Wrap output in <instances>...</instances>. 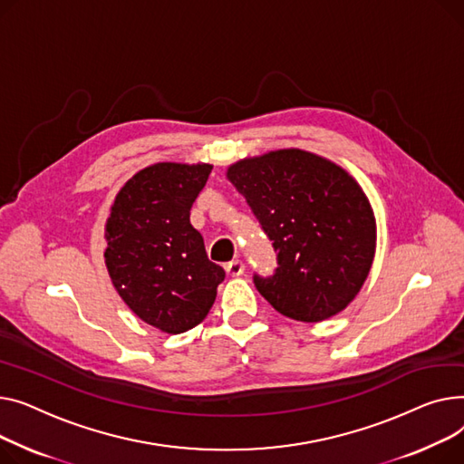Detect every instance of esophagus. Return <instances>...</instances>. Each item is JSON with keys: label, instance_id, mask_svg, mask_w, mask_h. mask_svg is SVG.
I'll list each match as a JSON object with an SVG mask.
<instances>
[{"label": "esophagus", "instance_id": "obj_1", "mask_svg": "<svg viewBox=\"0 0 464 464\" xmlns=\"http://www.w3.org/2000/svg\"><path fill=\"white\" fill-rule=\"evenodd\" d=\"M227 274L230 276V277H239L243 271H245V264L241 262V260H232V262H228L227 266Z\"/></svg>", "mask_w": 464, "mask_h": 464}]
</instances>
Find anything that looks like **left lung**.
I'll return each mask as SVG.
<instances>
[{"label": "left lung", "instance_id": "8db88e82", "mask_svg": "<svg viewBox=\"0 0 464 464\" xmlns=\"http://www.w3.org/2000/svg\"><path fill=\"white\" fill-rule=\"evenodd\" d=\"M277 251L274 276H255L269 305L299 322L341 313L362 290L376 249L374 213L344 169L304 150H277L228 167Z\"/></svg>", "mask_w": 464, "mask_h": 464}]
</instances>
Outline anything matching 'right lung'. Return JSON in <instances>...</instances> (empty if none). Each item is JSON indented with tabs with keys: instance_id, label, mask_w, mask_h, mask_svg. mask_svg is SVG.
<instances>
[{
	"instance_id": "1",
	"label": "right lung",
	"mask_w": 464,
	"mask_h": 464,
	"mask_svg": "<svg viewBox=\"0 0 464 464\" xmlns=\"http://www.w3.org/2000/svg\"><path fill=\"white\" fill-rule=\"evenodd\" d=\"M211 169L157 162L136 172L106 221L104 264L114 288L136 316L165 334L198 325L225 281L188 219Z\"/></svg>"
}]
</instances>
